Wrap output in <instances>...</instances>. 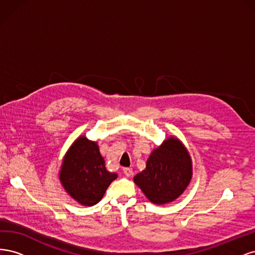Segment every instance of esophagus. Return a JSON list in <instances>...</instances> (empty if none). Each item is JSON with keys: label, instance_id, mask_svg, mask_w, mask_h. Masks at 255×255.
<instances>
[{"label": "esophagus", "instance_id": "esophagus-1", "mask_svg": "<svg viewBox=\"0 0 255 255\" xmlns=\"http://www.w3.org/2000/svg\"><path fill=\"white\" fill-rule=\"evenodd\" d=\"M123 172H125V174L127 176H130L133 174V169L132 168H125L123 169Z\"/></svg>", "mask_w": 255, "mask_h": 255}]
</instances>
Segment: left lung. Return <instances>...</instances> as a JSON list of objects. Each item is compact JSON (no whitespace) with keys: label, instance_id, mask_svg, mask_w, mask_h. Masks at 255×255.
I'll use <instances>...</instances> for the list:
<instances>
[{"label":"left lung","instance_id":"obj_1","mask_svg":"<svg viewBox=\"0 0 255 255\" xmlns=\"http://www.w3.org/2000/svg\"><path fill=\"white\" fill-rule=\"evenodd\" d=\"M191 179V159L180 140L168 138L154 150L143 171L134 177L151 202L165 204L179 197Z\"/></svg>","mask_w":255,"mask_h":255}]
</instances>
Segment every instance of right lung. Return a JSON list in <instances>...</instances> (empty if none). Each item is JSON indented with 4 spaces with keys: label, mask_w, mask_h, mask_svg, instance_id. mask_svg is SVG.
Returning <instances> with one entry per match:
<instances>
[{
    "label": "right lung",
    "mask_w": 255,
    "mask_h": 255,
    "mask_svg": "<svg viewBox=\"0 0 255 255\" xmlns=\"http://www.w3.org/2000/svg\"><path fill=\"white\" fill-rule=\"evenodd\" d=\"M59 179L76 201L84 205L97 204L117 174L110 172L96 142L81 137L67 152Z\"/></svg>",
    "instance_id": "1"
}]
</instances>
